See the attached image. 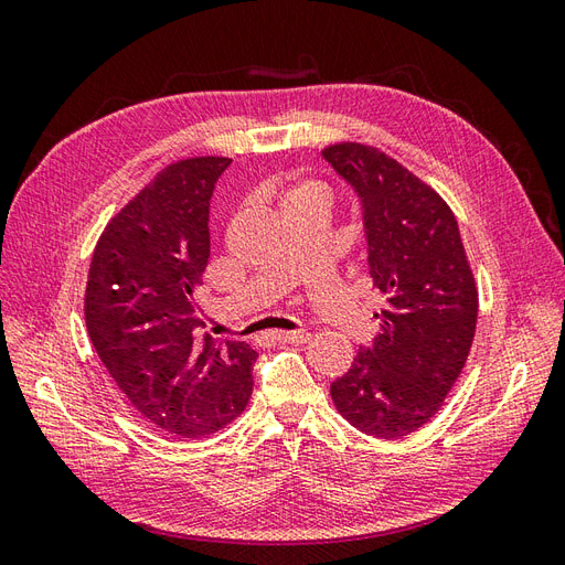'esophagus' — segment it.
I'll return each mask as SVG.
<instances>
[{
  "label": "esophagus",
  "mask_w": 565,
  "mask_h": 565,
  "mask_svg": "<svg viewBox=\"0 0 565 565\" xmlns=\"http://www.w3.org/2000/svg\"><path fill=\"white\" fill-rule=\"evenodd\" d=\"M266 337L276 339V341H285V344H301V341L309 339V332H282V330H270V332H266Z\"/></svg>",
  "instance_id": "obj_1"
}]
</instances>
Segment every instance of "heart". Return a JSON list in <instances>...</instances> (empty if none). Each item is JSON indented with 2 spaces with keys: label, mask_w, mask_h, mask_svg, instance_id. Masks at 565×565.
<instances>
[{
  "label": "heart",
  "mask_w": 565,
  "mask_h": 565,
  "mask_svg": "<svg viewBox=\"0 0 565 565\" xmlns=\"http://www.w3.org/2000/svg\"><path fill=\"white\" fill-rule=\"evenodd\" d=\"M303 193H320V188H318V185H313V183H306V185L295 188V191H289L282 200H287V198H295V195H303ZM320 195H322V193H320Z\"/></svg>",
  "instance_id": "obj_1"
}]
</instances>
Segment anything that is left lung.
Here are the masks:
<instances>
[{"label":"left lung","mask_w":565,"mask_h":565,"mask_svg":"<svg viewBox=\"0 0 565 565\" xmlns=\"http://www.w3.org/2000/svg\"><path fill=\"white\" fill-rule=\"evenodd\" d=\"M322 158L358 200L370 276L386 295L380 334L332 382V401L358 431L407 436L438 413L476 332L478 292L457 218L380 150L339 143Z\"/></svg>","instance_id":"1"}]
</instances>
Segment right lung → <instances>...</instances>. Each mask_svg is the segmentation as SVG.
Masks as SVG:
<instances>
[{"instance_id":"add662e5","label":"right lung","mask_w":565,"mask_h":565,"mask_svg":"<svg viewBox=\"0 0 565 565\" xmlns=\"http://www.w3.org/2000/svg\"><path fill=\"white\" fill-rule=\"evenodd\" d=\"M228 158L181 160L106 226L84 297L92 344L129 403L167 434L198 438L243 413L256 351L200 334L210 200Z\"/></svg>"}]
</instances>
